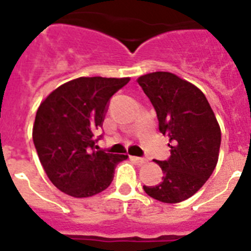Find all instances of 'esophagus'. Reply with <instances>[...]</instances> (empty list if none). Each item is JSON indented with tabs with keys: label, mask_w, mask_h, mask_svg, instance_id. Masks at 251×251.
<instances>
[{
	"label": "esophagus",
	"mask_w": 251,
	"mask_h": 251,
	"mask_svg": "<svg viewBox=\"0 0 251 251\" xmlns=\"http://www.w3.org/2000/svg\"><path fill=\"white\" fill-rule=\"evenodd\" d=\"M130 159H132L134 163H137V165H142V163H145L146 159L142 158V157H137V156H130Z\"/></svg>",
	"instance_id": "esophagus-1"
}]
</instances>
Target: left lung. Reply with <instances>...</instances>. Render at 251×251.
<instances>
[{"label":"left lung","instance_id":"8db88e82","mask_svg":"<svg viewBox=\"0 0 251 251\" xmlns=\"http://www.w3.org/2000/svg\"><path fill=\"white\" fill-rule=\"evenodd\" d=\"M138 84L157 113L158 129L170 139L171 156L156 161L162 182L143 186L152 199L177 203L196 194L216 167L221 130L207 99L199 88L172 73L138 77Z\"/></svg>","mask_w":251,"mask_h":251}]
</instances>
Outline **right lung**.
<instances>
[{
  "mask_svg": "<svg viewBox=\"0 0 251 251\" xmlns=\"http://www.w3.org/2000/svg\"><path fill=\"white\" fill-rule=\"evenodd\" d=\"M129 77H77L40 104L32 139L50 181L73 197H89L112 183L115 166L127 159L95 150L109 100Z\"/></svg>",
  "mask_w": 251,
  "mask_h": 251,
  "instance_id": "obj_1",
  "label": "right lung"
}]
</instances>
